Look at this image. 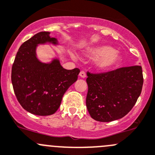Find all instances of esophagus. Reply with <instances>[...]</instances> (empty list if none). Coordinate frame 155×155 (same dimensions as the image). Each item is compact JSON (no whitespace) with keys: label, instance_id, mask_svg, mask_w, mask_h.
Here are the masks:
<instances>
[{"label":"esophagus","instance_id":"esophagus-1","mask_svg":"<svg viewBox=\"0 0 155 155\" xmlns=\"http://www.w3.org/2000/svg\"><path fill=\"white\" fill-rule=\"evenodd\" d=\"M79 76H80L81 78H86V73H85V71H81L80 72V74H79Z\"/></svg>","mask_w":155,"mask_h":155}]
</instances>
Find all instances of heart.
Masks as SVG:
<instances>
[{"label": "heart", "instance_id": "b5f03b06", "mask_svg": "<svg viewBox=\"0 0 155 155\" xmlns=\"http://www.w3.org/2000/svg\"><path fill=\"white\" fill-rule=\"evenodd\" d=\"M91 55L93 58H100L97 63V67L102 69L110 68L118 63L119 54L114 48L109 45H103L93 48L91 51ZM74 58V55L71 54Z\"/></svg>", "mask_w": 155, "mask_h": 155}]
</instances>
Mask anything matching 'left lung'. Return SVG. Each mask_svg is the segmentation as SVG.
I'll use <instances>...</instances> for the list:
<instances>
[{
	"mask_svg": "<svg viewBox=\"0 0 155 155\" xmlns=\"http://www.w3.org/2000/svg\"><path fill=\"white\" fill-rule=\"evenodd\" d=\"M87 108L91 117L99 122L124 117L141 94L143 74L140 65L100 74L87 72Z\"/></svg>",
	"mask_w": 155,
	"mask_h": 155,
	"instance_id": "8db88e82",
	"label": "left lung"
}]
</instances>
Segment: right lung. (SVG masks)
<instances>
[{"mask_svg":"<svg viewBox=\"0 0 155 155\" xmlns=\"http://www.w3.org/2000/svg\"><path fill=\"white\" fill-rule=\"evenodd\" d=\"M50 32H40L23 42L14 59L11 81L17 101L24 110L37 116L54 114L63 95L78 79V68H63L58 58L43 63L36 56L39 44L57 45Z\"/></svg>","mask_w":155,"mask_h":155,"instance_id":"right-lung-1","label":"right lung"}]
</instances>
